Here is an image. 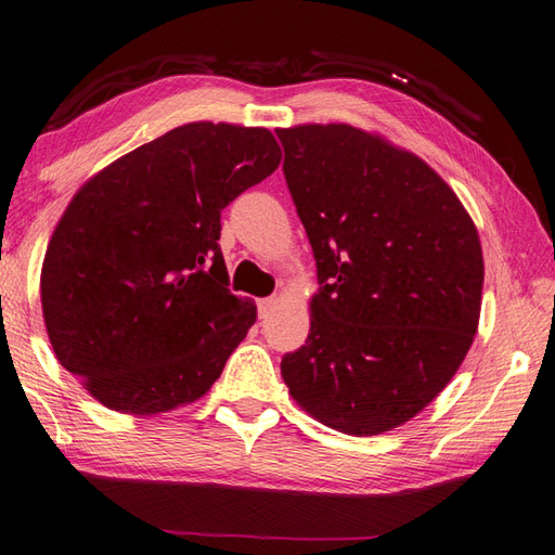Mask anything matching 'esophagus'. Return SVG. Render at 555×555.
I'll return each instance as SVG.
<instances>
[{
  "instance_id": "esophagus-1",
  "label": "esophagus",
  "mask_w": 555,
  "mask_h": 555,
  "mask_svg": "<svg viewBox=\"0 0 555 555\" xmlns=\"http://www.w3.org/2000/svg\"><path fill=\"white\" fill-rule=\"evenodd\" d=\"M275 304H278V299H275V297H263V299H258V301H256L258 315H261V319H266V315L275 309Z\"/></svg>"
}]
</instances>
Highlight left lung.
<instances>
[{"label":"left lung","instance_id":"8db88e82","mask_svg":"<svg viewBox=\"0 0 555 555\" xmlns=\"http://www.w3.org/2000/svg\"><path fill=\"white\" fill-rule=\"evenodd\" d=\"M319 273L307 345L282 357L321 424L378 436L443 390L479 325L477 228L420 157L349 124L278 129Z\"/></svg>","mask_w":555,"mask_h":555}]
</instances>
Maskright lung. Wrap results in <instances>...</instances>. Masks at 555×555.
<instances>
[{"instance_id": "1", "label": "right lung", "mask_w": 555, "mask_h": 555, "mask_svg": "<svg viewBox=\"0 0 555 555\" xmlns=\"http://www.w3.org/2000/svg\"><path fill=\"white\" fill-rule=\"evenodd\" d=\"M280 165L268 129L194 121L105 167L44 254L42 315L60 364L124 414L194 402L256 321L228 289L220 212Z\"/></svg>"}]
</instances>
